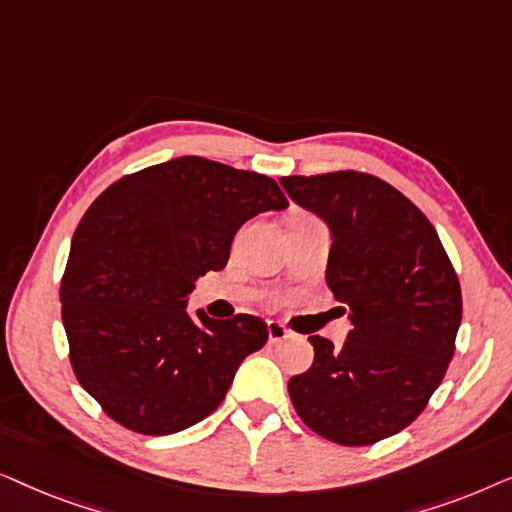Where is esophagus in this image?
Wrapping results in <instances>:
<instances>
[{
  "instance_id": "esophagus-1",
  "label": "esophagus",
  "mask_w": 512,
  "mask_h": 512,
  "mask_svg": "<svg viewBox=\"0 0 512 512\" xmlns=\"http://www.w3.org/2000/svg\"><path fill=\"white\" fill-rule=\"evenodd\" d=\"M286 338H291L289 328H286L284 324H279V321H268V340H270V345H279V342H284Z\"/></svg>"
}]
</instances>
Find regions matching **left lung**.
<instances>
[{
    "mask_svg": "<svg viewBox=\"0 0 512 512\" xmlns=\"http://www.w3.org/2000/svg\"><path fill=\"white\" fill-rule=\"evenodd\" d=\"M279 181L331 228L326 284L354 326L342 347L312 335L314 363L289 380L291 403L331 443H380L415 422L443 382L459 277L431 221L387 181L354 170Z\"/></svg>",
    "mask_w": 512,
    "mask_h": 512,
    "instance_id": "obj_1",
    "label": "left lung"
}]
</instances>
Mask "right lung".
<instances>
[{
  "instance_id": "add662e5",
  "label": "right lung",
  "mask_w": 512,
  "mask_h": 512,
  "mask_svg": "<svg viewBox=\"0 0 512 512\" xmlns=\"http://www.w3.org/2000/svg\"><path fill=\"white\" fill-rule=\"evenodd\" d=\"M284 207L275 179L200 156L125 174L88 207L62 275V324L76 380L114 422L167 436L219 408L268 326L254 314L191 319L188 296L226 268L244 221Z\"/></svg>"
}]
</instances>
